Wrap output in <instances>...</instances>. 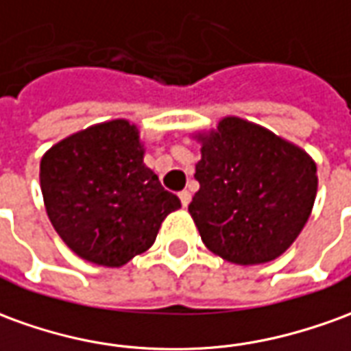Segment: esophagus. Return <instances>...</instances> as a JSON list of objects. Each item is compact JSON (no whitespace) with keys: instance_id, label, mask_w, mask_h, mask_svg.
<instances>
[{"instance_id":"34e87169","label":"esophagus","mask_w":351,"mask_h":351,"mask_svg":"<svg viewBox=\"0 0 351 351\" xmlns=\"http://www.w3.org/2000/svg\"><path fill=\"white\" fill-rule=\"evenodd\" d=\"M178 197H180L182 207H188V203H190V199H192V193L188 192V190H182V192L178 193Z\"/></svg>"}]
</instances>
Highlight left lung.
<instances>
[{
    "label": "left lung",
    "instance_id": "obj_1",
    "mask_svg": "<svg viewBox=\"0 0 351 351\" xmlns=\"http://www.w3.org/2000/svg\"><path fill=\"white\" fill-rule=\"evenodd\" d=\"M199 190L188 210L210 252L239 266L276 261L312 215L317 165L300 146L235 116L192 133Z\"/></svg>",
    "mask_w": 351,
    "mask_h": 351
}]
</instances>
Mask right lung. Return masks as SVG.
I'll use <instances>...</instances> for the list:
<instances>
[{
    "instance_id": "obj_1",
    "label": "right lung",
    "mask_w": 351,
    "mask_h": 351,
    "mask_svg": "<svg viewBox=\"0 0 351 351\" xmlns=\"http://www.w3.org/2000/svg\"><path fill=\"white\" fill-rule=\"evenodd\" d=\"M141 131L129 119L90 125L53 144L39 163L45 210L80 258L121 268L150 249L180 199L144 163Z\"/></svg>"
}]
</instances>
